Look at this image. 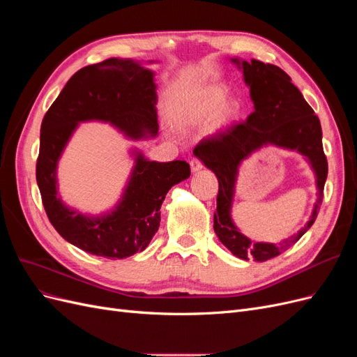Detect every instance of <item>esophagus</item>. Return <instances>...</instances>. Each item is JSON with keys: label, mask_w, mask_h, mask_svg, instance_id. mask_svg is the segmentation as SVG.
I'll return each mask as SVG.
<instances>
[{"label": "esophagus", "mask_w": 357, "mask_h": 357, "mask_svg": "<svg viewBox=\"0 0 357 357\" xmlns=\"http://www.w3.org/2000/svg\"><path fill=\"white\" fill-rule=\"evenodd\" d=\"M190 169H192V172H198V171L202 169V164L198 159H192L190 160Z\"/></svg>", "instance_id": "34e87169"}]
</instances>
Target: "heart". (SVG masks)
Instances as JSON below:
<instances>
[{
  "label": "heart",
  "mask_w": 357,
  "mask_h": 357,
  "mask_svg": "<svg viewBox=\"0 0 357 357\" xmlns=\"http://www.w3.org/2000/svg\"><path fill=\"white\" fill-rule=\"evenodd\" d=\"M228 89L223 84H208L193 91L174 113V123L178 129H189L213 116L211 132L228 126L238 114L240 105L235 100H226Z\"/></svg>",
  "instance_id": "1"
}]
</instances>
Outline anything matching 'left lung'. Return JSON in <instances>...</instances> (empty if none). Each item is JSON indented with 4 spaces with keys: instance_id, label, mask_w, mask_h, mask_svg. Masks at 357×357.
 <instances>
[{
    "instance_id": "obj_1",
    "label": "left lung",
    "mask_w": 357,
    "mask_h": 357,
    "mask_svg": "<svg viewBox=\"0 0 357 357\" xmlns=\"http://www.w3.org/2000/svg\"><path fill=\"white\" fill-rule=\"evenodd\" d=\"M231 61L243 71L255 112L245 122L202 139L193 150V155L219 180L214 232L220 243L243 261L255 259L256 262H265L294 245L314 223L323 201L328 160L323 153L319 117L289 75L273 63L256 59L247 62L240 58H231ZM269 144L296 149L304 155L315 171L318 186V199L305 228L278 245L250 241L236 228L230 215L239 165L256 149Z\"/></svg>"
}]
</instances>
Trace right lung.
Returning a JSON list of instances; mask_svg holds the SVG:
<instances>
[{
  "label": "right lung",
  "instance_id": "obj_1",
  "mask_svg": "<svg viewBox=\"0 0 357 357\" xmlns=\"http://www.w3.org/2000/svg\"><path fill=\"white\" fill-rule=\"evenodd\" d=\"M156 102L152 70L134 59L110 58L79 70L50 105L41 122L36 174L47 218L63 240L107 259L132 256L152 241L168 190L190 176L188 162L149 160L132 149L134 167L121 199L98 215L63 204L56 171L82 122L110 123L131 139L155 138L159 129Z\"/></svg>",
  "mask_w": 357,
  "mask_h": 357
}]
</instances>
